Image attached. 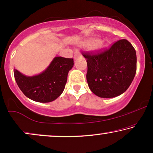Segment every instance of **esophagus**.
Masks as SVG:
<instances>
[{"instance_id": "34e87169", "label": "esophagus", "mask_w": 153, "mask_h": 153, "mask_svg": "<svg viewBox=\"0 0 153 153\" xmlns=\"http://www.w3.org/2000/svg\"><path fill=\"white\" fill-rule=\"evenodd\" d=\"M78 56H79V53H75L74 54V59H76V58L78 57Z\"/></svg>"}]
</instances>
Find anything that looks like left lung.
Wrapping results in <instances>:
<instances>
[{
  "mask_svg": "<svg viewBox=\"0 0 153 153\" xmlns=\"http://www.w3.org/2000/svg\"><path fill=\"white\" fill-rule=\"evenodd\" d=\"M83 55L87 60L88 87L98 97L112 98L120 95L134 78L137 54L127 39L116 42L100 53Z\"/></svg>",
  "mask_w": 153,
  "mask_h": 153,
  "instance_id": "left-lung-1",
  "label": "left lung"
}]
</instances>
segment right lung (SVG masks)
I'll return each instance as SVG.
<instances>
[{"label":"right lung","instance_id":"right-lung-1","mask_svg":"<svg viewBox=\"0 0 153 153\" xmlns=\"http://www.w3.org/2000/svg\"><path fill=\"white\" fill-rule=\"evenodd\" d=\"M73 66L72 58L57 56L43 72L33 76H26L14 68V78L27 97L35 102L47 103L57 99L63 92L68 72Z\"/></svg>","mask_w":153,"mask_h":153}]
</instances>
